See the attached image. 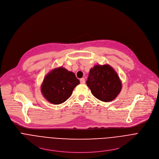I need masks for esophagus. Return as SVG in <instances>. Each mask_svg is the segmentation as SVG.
I'll use <instances>...</instances> for the list:
<instances>
[{
  "instance_id": "obj_1",
  "label": "esophagus",
  "mask_w": 159,
  "mask_h": 159,
  "mask_svg": "<svg viewBox=\"0 0 159 159\" xmlns=\"http://www.w3.org/2000/svg\"><path fill=\"white\" fill-rule=\"evenodd\" d=\"M80 84H85V79L84 78H82L80 79Z\"/></svg>"
}]
</instances>
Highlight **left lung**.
Listing matches in <instances>:
<instances>
[{
    "label": "left lung",
    "mask_w": 159,
    "mask_h": 159,
    "mask_svg": "<svg viewBox=\"0 0 159 159\" xmlns=\"http://www.w3.org/2000/svg\"><path fill=\"white\" fill-rule=\"evenodd\" d=\"M86 83L93 96L105 102L115 99L122 89L118 74L108 64L97 65L90 69Z\"/></svg>",
    "instance_id": "obj_1"
}]
</instances>
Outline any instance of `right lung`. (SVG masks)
Returning a JSON list of instances; mask_svg holds the SVG:
<instances>
[{
	"label": "right lung",
	"mask_w": 159,
	"mask_h": 159,
	"mask_svg": "<svg viewBox=\"0 0 159 159\" xmlns=\"http://www.w3.org/2000/svg\"><path fill=\"white\" fill-rule=\"evenodd\" d=\"M79 84L74 73L61 67L45 75L41 85V92L49 102L58 105L66 101Z\"/></svg>",
	"instance_id": "1"
}]
</instances>
